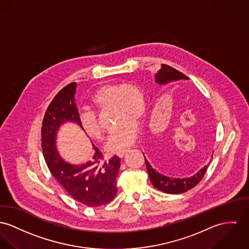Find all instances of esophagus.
Instances as JSON below:
<instances>
[{"label": "esophagus", "mask_w": 249, "mask_h": 249, "mask_svg": "<svg viewBox=\"0 0 249 249\" xmlns=\"http://www.w3.org/2000/svg\"><path fill=\"white\" fill-rule=\"evenodd\" d=\"M125 153H126V151H124V152H120V153H117V156L121 158V157H123V156H124V154H125Z\"/></svg>", "instance_id": "1"}]
</instances>
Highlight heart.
I'll list each match as a JSON object with an SVG mask.
<instances>
[{
    "label": "heart",
    "instance_id": "b5f03b06",
    "mask_svg": "<svg viewBox=\"0 0 249 249\" xmlns=\"http://www.w3.org/2000/svg\"><path fill=\"white\" fill-rule=\"evenodd\" d=\"M90 108L96 113L114 109L115 122L118 125L108 135L105 150L109 153H118L126 151L135 142L138 134L136 122L145 114L146 98L142 90L133 83L106 84L92 96ZM80 123L89 136H101L102 130L94 113L81 114Z\"/></svg>",
    "mask_w": 249,
    "mask_h": 249
}]
</instances>
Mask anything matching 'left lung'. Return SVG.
<instances>
[{
    "instance_id": "1",
    "label": "left lung",
    "mask_w": 249,
    "mask_h": 249,
    "mask_svg": "<svg viewBox=\"0 0 249 249\" xmlns=\"http://www.w3.org/2000/svg\"><path fill=\"white\" fill-rule=\"evenodd\" d=\"M177 79H188V77L167 64H162L161 69L159 70L158 74H156L155 76V81L159 84H165L167 82L177 80ZM155 143L157 144L156 145H155ZM151 144H153V146L159 145L157 141L156 142L154 141ZM145 163H146L147 171L149 173V177L153 186L157 190L166 193H170V194H180L192 190V188H194L203 179L205 173L208 170V166H205L202 170H200L192 177L183 178V179L170 178L156 172L152 168V166L150 165V163L146 158H145Z\"/></svg>"
}]
</instances>
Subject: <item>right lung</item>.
Listing matches in <instances>:
<instances>
[{
  "label": "right lung",
  "instance_id": "1",
  "mask_svg": "<svg viewBox=\"0 0 249 249\" xmlns=\"http://www.w3.org/2000/svg\"><path fill=\"white\" fill-rule=\"evenodd\" d=\"M75 93L76 83H69L49 104L42 120L41 148L49 171L62 189L78 203L97 208L115 199L120 159L115 155L105 160L95 146L93 160L82 166L70 165L58 155L55 140L60 124L73 121L81 127Z\"/></svg>",
  "mask_w": 249,
  "mask_h": 249
}]
</instances>
